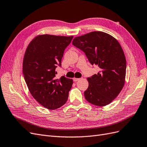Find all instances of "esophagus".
Listing matches in <instances>:
<instances>
[{
    "label": "esophagus",
    "mask_w": 147,
    "mask_h": 147,
    "mask_svg": "<svg viewBox=\"0 0 147 147\" xmlns=\"http://www.w3.org/2000/svg\"><path fill=\"white\" fill-rule=\"evenodd\" d=\"M80 80V78H73V80L74 81V82H77V81H78Z\"/></svg>",
    "instance_id": "esophagus-1"
}]
</instances>
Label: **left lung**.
Here are the masks:
<instances>
[{
    "mask_svg": "<svg viewBox=\"0 0 147 147\" xmlns=\"http://www.w3.org/2000/svg\"><path fill=\"white\" fill-rule=\"evenodd\" d=\"M72 44L82 50L92 65L100 69L88 78L85 98L92 105L104 106L113 102L125 84L126 63L123 49L117 39L102 32H92L75 37Z\"/></svg>",
    "mask_w": 147,
    "mask_h": 147,
    "instance_id": "1",
    "label": "left lung"
}]
</instances>
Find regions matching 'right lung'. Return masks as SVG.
Here are the masks:
<instances>
[{
	"label": "right lung",
	"mask_w": 147,
	"mask_h": 147,
	"mask_svg": "<svg viewBox=\"0 0 147 147\" xmlns=\"http://www.w3.org/2000/svg\"><path fill=\"white\" fill-rule=\"evenodd\" d=\"M74 36L41 34L30 42L23 60V74L30 92L44 107L56 109L66 103L73 80L56 78L65 49Z\"/></svg>",
	"instance_id": "obj_1"
}]
</instances>
